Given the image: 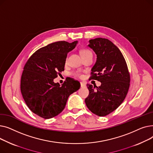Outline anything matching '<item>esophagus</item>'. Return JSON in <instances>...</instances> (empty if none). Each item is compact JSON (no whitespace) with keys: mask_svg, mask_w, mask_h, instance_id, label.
I'll use <instances>...</instances> for the list:
<instances>
[{"mask_svg":"<svg viewBox=\"0 0 153 153\" xmlns=\"http://www.w3.org/2000/svg\"><path fill=\"white\" fill-rule=\"evenodd\" d=\"M81 87H85V84H84V83H83V82H81Z\"/></svg>","mask_w":153,"mask_h":153,"instance_id":"esophagus-1","label":"esophagus"}]
</instances>
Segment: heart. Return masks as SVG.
Here are the masks:
<instances>
[{"mask_svg": "<svg viewBox=\"0 0 153 153\" xmlns=\"http://www.w3.org/2000/svg\"><path fill=\"white\" fill-rule=\"evenodd\" d=\"M91 52L89 50L87 49H82L81 51V55H83L84 54H86L87 53H89ZM72 75H73L75 77H82V74H81V72H80L79 71H75V72H72Z\"/></svg>", "mask_w": 153, "mask_h": 153, "instance_id": "obj_1", "label": "heart"}]
</instances>
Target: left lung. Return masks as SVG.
Here are the masks:
<instances>
[{
  "mask_svg": "<svg viewBox=\"0 0 153 153\" xmlns=\"http://www.w3.org/2000/svg\"><path fill=\"white\" fill-rule=\"evenodd\" d=\"M88 46L97 54L91 79L100 81L101 85L95 88L87 84L89 94L85 102L93 114L104 117L116 110L125 99L130 87V73L122 53L108 39H91Z\"/></svg>",
  "mask_w": 153,
  "mask_h": 153,
  "instance_id": "1",
  "label": "left lung"
}]
</instances>
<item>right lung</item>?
<instances>
[{
  "instance_id": "right-lung-1",
  "label": "right lung",
  "mask_w": 153,
  "mask_h": 153,
  "mask_svg": "<svg viewBox=\"0 0 153 153\" xmlns=\"http://www.w3.org/2000/svg\"><path fill=\"white\" fill-rule=\"evenodd\" d=\"M77 42L61 41L48 45L32 54L24 66L21 92L29 109L39 117L49 119L59 115L69 96L79 89V82L72 79L61 85L54 82L64 70L67 54Z\"/></svg>"
}]
</instances>
